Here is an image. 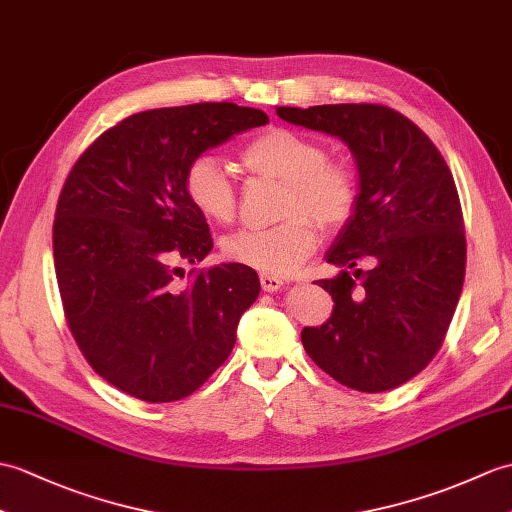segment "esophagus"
<instances>
[{
	"label": "esophagus",
	"mask_w": 512,
	"mask_h": 512,
	"mask_svg": "<svg viewBox=\"0 0 512 512\" xmlns=\"http://www.w3.org/2000/svg\"><path fill=\"white\" fill-rule=\"evenodd\" d=\"M259 283L264 292H279L283 288V279L272 277V275H259Z\"/></svg>",
	"instance_id": "34e87169"
}]
</instances>
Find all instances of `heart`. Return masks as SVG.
Wrapping results in <instances>:
<instances>
[{"label":"heart","mask_w":512,"mask_h":512,"mask_svg":"<svg viewBox=\"0 0 512 512\" xmlns=\"http://www.w3.org/2000/svg\"><path fill=\"white\" fill-rule=\"evenodd\" d=\"M240 161L251 174L283 183L279 216L285 220L227 237L222 251L235 264L272 277L288 275L316 251V222L325 231H338L358 209V174L349 163L331 161L318 139L299 130L268 128L242 148ZM183 187L202 218L218 224L233 220L237 189L216 157L200 154L189 163Z\"/></svg>","instance_id":"obj_1"}]
</instances>
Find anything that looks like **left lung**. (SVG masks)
<instances>
[{"label": "left lung", "mask_w": 512, "mask_h": 512, "mask_svg": "<svg viewBox=\"0 0 512 512\" xmlns=\"http://www.w3.org/2000/svg\"><path fill=\"white\" fill-rule=\"evenodd\" d=\"M277 115L340 137L360 178L358 209L325 257L340 275L318 281L334 312L325 325L301 331L303 347L353 390L406 384L441 349L465 281V222L454 176L430 137L388 106H279ZM360 260L372 270L358 269Z\"/></svg>", "instance_id": "1"}]
</instances>
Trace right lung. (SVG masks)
Wrapping results in <instances>:
<instances>
[{"mask_svg": "<svg viewBox=\"0 0 512 512\" xmlns=\"http://www.w3.org/2000/svg\"><path fill=\"white\" fill-rule=\"evenodd\" d=\"M259 109L202 102L126 117L80 154L58 196L54 266L67 325L93 371L130 397L192 395L229 358L259 277L242 264L174 275L213 248L185 196L187 165L248 128Z\"/></svg>", "mask_w": 512, "mask_h": 512, "instance_id": "right-lung-1", "label": "right lung"}]
</instances>
